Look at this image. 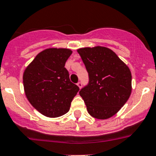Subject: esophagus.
I'll return each mask as SVG.
<instances>
[{
	"label": "esophagus",
	"mask_w": 156,
	"mask_h": 156,
	"mask_svg": "<svg viewBox=\"0 0 156 156\" xmlns=\"http://www.w3.org/2000/svg\"><path fill=\"white\" fill-rule=\"evenodd\" d=\"M77 86H78V87H79L80 88H81V86H82V83L81 82H78V83H77Z\"/></svg>",
	"instance_id": "1"
}]
</instances>
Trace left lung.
I'll list each match as a JSON object with an SVG mask.
<instances>
[{"label":"left lung","mask_w":156,"mask_h":156,"mask_svg":"<svg viewBox=\"0 0 156 156\" xmlns=\"http://www.w3.org/2000/svg\"><path fill=\"white\" fill-rule=\"evenodd\" d=\"M88 73L80 91L88 113L107 119L118 113L131 93V72L112 50L104 47L77 50Z\"/></svg>","instance_id":"8db88e82"}]
</instances>
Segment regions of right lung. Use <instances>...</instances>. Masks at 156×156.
Instances as JSON below:
<instances>
[{"label": "right lung", "instance_id": "right-lung-1", "mask_svg": "<svg viewBox=\"0 0 156 156\" xmlns=\"http://www.w3.org/2000/svg\"><path fill=\"white\" fill-rule=\"evenodd\" d=\"M72 51L49 48L40 52L26 68L23 85L27 99L43 115L58 118L68 113L80 90L64 68Z\"/></svg>", "mask_w": 156, "mask_h": 156}]
</instances>
